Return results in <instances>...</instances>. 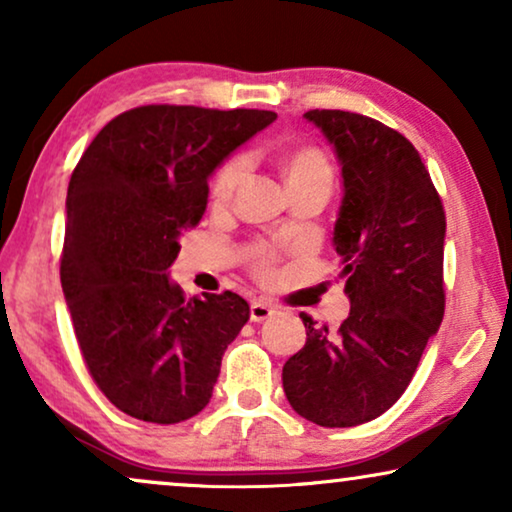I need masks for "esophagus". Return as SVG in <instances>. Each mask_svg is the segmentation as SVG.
Listing matches in <instances>:
<instances>
[{"label": "esophagus", "mask_w": 512, "mask_h": 512, "mask_svg": "<svg viewBox=\"0 0 512 512\" xmlns=\"http://www.w3.org/2000/svg\"><path fill=\"white\" fill-rule=\"evenodd\" d=\"M275 314V305H270L268 300H254L249 307V317L251 321H265Z\"/></svg>", "instance_id": "34e87169"}]
</instances>
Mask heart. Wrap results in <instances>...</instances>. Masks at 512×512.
I'll return each mask as SVG.
<instances>
[{
  "instance_id": "1",
  "label": "heart",
  "mask_w": 512,
  "mask_h": 512,
  "mask_svg": "<svg viewBox=\"0 0 512 512\" xmlns=\"http://www.w3.org/2000/svg\"><path fill=\"white\" fill-rule=\"evenodd\" d=\"M251 167L249 156H233L230 160H226L216 172V177L212 181V195L214 200H230L233 193L240 188V184L247 179ZM286 172V184L291 186H300L307 184V181H331L333 170L331 163H328L326 153L314 149V146H300V149L291 151L289 158H286L284 165ZM258 270L263 275H270L272 270V254L270 251H258Z\"/></svg>"
}]
</instances>
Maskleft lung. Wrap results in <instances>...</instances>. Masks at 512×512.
Returning <instances> with one entry per match:
<instances>
[{
    "label": "left lung",
    "instance_id": "obj_1",
    "mask_svg": "<svg viewBox=\"0 0 512 512\" xmlns=\"http://www.w3.org/2000/svg\"><path fill=\"white\" fill-rule=\"evenodd\" d=\"M307 121L333 144L342 202L333 228L349 298L338 333L307 328L284 363L291 408L328 429L380 417L415 375L445 314V212L415 146L375 118L312 109Z\"/></svg>",
    "mask_w": 512,
    "mask_h": 512
}]
</instances>
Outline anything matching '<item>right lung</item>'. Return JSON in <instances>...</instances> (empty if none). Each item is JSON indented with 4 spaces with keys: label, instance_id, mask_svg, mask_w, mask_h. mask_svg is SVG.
Here are the masks:
<instances>
[{
    "label": "right lung",
    "instance_id": "add662e5",
    "mask_svg": "<svg viewBox=\"0 0 512 512\" xmlns=\"http://www.w3.org/2000/svg\"><path fill=\"white\" fill-rule=\"evenodd\" d=\"M275 118L137 107L104 125L72 172L62 293L90 375L125 415L177 424L212 398L249 305L233 291L186 300L170 265L205 214L207 179Z\"/></svg>",
    "mask_w": 512,
    "mask_h": 512
}]
</instances>
